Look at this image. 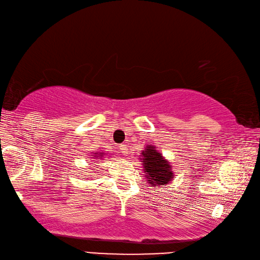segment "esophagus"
<instances>
[{
	"label": "esophagus",
	"instance_id": "esophagus-1",
	"mask_svg": "<svg viewBox=\"0 0 260 260\" xmlns=\"http://www.w3.org/2000/svg\"><path fill=\"white\" fill-rule=\"evenodd\" d=\"M119 149H120V153H122V155L127 156V154H128V145L127 144H120Z\"/></svg>",
	"mask_w": 260,
	"mask_h": 260
}]
</instances>
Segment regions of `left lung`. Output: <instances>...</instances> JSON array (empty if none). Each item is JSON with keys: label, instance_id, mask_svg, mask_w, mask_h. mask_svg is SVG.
I'll use <instances>...</instances> for the list:
<instances>
[{"label": "left lung", "instance_id": "left-lung-1", "mask_svg": "<svg viewBox=\"0 0 260 260\" xmlns=\"http://www.w3.org/2000/svg\"><path fill=\"white\" fill-rule=\"evenodd\" d=\"M145 177L147 182L152 185H164L174 178L171 166L165 160L162 155L155 149L154 146L147 145L142 152V158Z\"/></svg>", "mask_w": 260, "mask_h": 260}]
</instances>
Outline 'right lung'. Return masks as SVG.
Returning a JSON list of instances; mask_svg holds the SVG:
<instances>
[{
  "mask_svg": "<svg viewBox=\"0 0 260 260\" xmlns=\"http://www.w3.org/2000/svg\"><path fill=\"white\" fill-rule=\"evenodd\" d=\"M102 154H103V153H100V154H99V155H98V156H95V157H96V158H98V157H100V156H101V157H102Z\"/></svg>",
  "mask_w": 260,
  "mask_h": 260,
  "instance_id": "obj_1",
  "label": "right lung"
}]
</instances>
